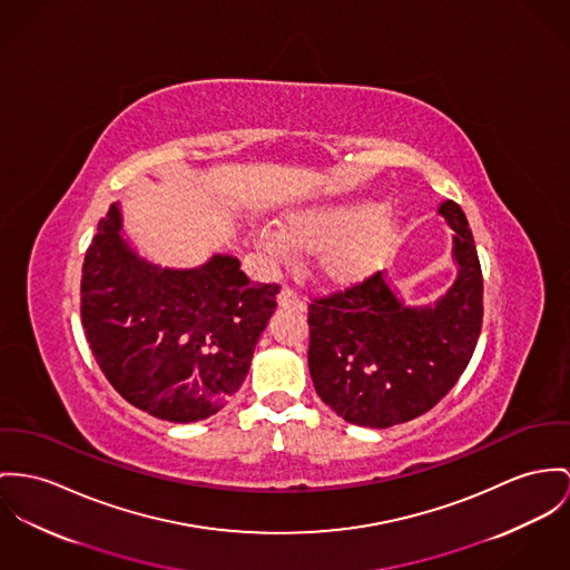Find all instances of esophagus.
<instances>
[{
    "instance_id": "1",
    "label": "esophagus",
    "mask_w": 570,
    "mask_h": 570,
    "mask_svg": "<svg viewBox=\"0 0 570 570\" xmlns=\"http://www.w3.org/2000/svg\"><path fill=\"white\" fill-rule=\"evenodd\" d=\"M277 304L282 307H297V309H304L306 302L293 291V288H282V293L277 295Z\"/></svg>"
}]
</instances>
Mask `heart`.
I'll return each mask as SVG.
<instances>
[{"label":"heart","mask_w":570,"mask_h":570,"mask_svg":"<svg viewBox=\"0 0 570 570\" xmlns=\"http://www.w3.org/2000/svg\"><path fill=\"white\" fill-rule=\"evenodd\" d=\"M394 223L380 204H312L284 217V232L264 227L258 243L273 258L288 261L297 249L325 252L323 266L336 277L366 273L393 240Z\"/></svg>","instance_id":"1"}]
</instances>
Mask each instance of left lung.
I'll list each match as a JSON object with an SVG mask.
<instances>
[{
    "instance_id": "1",
    "label": "left lung",
    "mask_w": 570,
    "mask_h": 570,
    "mask_svg": "<svg viewBox=\"0 0 570 570\" xmlns=\"http://www.w3.org/2000/svg\"><path fill=\"white\" fill-rule=\"evenodd\" d=\"M439 213L455 232L458 277L434 306H405L380 271L307 306L314 391L347 423L384 430L425 414L475 351L483 279L473 232L455 202Z\"/></svg>"
}]
</instances>
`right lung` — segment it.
I'll use <instances>...</instances> for the list:
<instances>
[{
	"label": "right lung",
	"mask_w": 570,
	"mask_h": 570,
	"mask_svg": "<svg viewBox=\"0 0 570 570\" xmlns=\"http://www.w3.org/2000/svg\"><path fill=\"white\" fill-rule=\"evenodd\" d=\"M80 314L90 351L134 407L171 423L213 416L240 389L277 284H258L234 256L163 268L121 236L117 204L87 249Z\"/></svg>",
	"instance_id": "add662e5"
}]
</instances>
